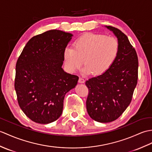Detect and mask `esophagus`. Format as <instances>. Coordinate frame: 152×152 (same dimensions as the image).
<instances>
[{"label": "esophagus", "instance_id": "esophagus-1", "mask_svg": "<svg viewBox=\"0 0 152 152\" xmlns=\"http://www.w3.org/2000/svg\"><path fill=\"white\" fill-rule=\"evenodd\" d=\"M78 82L81 83H83L85 82V80L82 77H80L79 80H78Z\"/></svg>", "mask_w": 152, "mask_h": 152}]
</instances>
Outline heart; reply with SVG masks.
<instances>
[{
    "instance_id": "b5f03b06",
    "label": "heart",
    "mask_w": 152,
    "mask_h": 152,
    "mask_svg": "<svg viewBox=\"0 0 152 152\" xmlns=\"http://www.w3.org/2000/svg\"><path fill=\"white\" fill-rule=\"evenodd\" d=\"M119 52L120 43L116 37L90 33L77 39L73 48H66L63 53V59L70 72L79 70L84 59V72L99 75L113 65Z\"/></svg>"
}]
</instances>
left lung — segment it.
Instances as JSON below:
<instances>
[{
	"instance_id": "8db88e82",
	"label": "left lung",
	"mask_w": 152,
	"mask_h": 152,
	"mask_svg": "<svg viewBox=\"0 0 152 152\" xmlns=\"http://www.w3.org/2000/svg\"><path fill=\"white\" fill-rule=\"evenodd\" d=\"M113 31L120 43L117 59L102 75L86 81L89 89L86 101L88 114L95 121H114L128 107L138 80V57L135 48L119 29L107 26Z\"/></svg>"
}]
</instances>
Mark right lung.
Returning a JSON list of instances; mask_svg holds the SVG:
<instances>
[{
    "instance_id": "right-lung-1",
    "label": "right lung",
    "mask_w": 152,
    "mask_h": 152,
    "mask_svg": "<svg viewBox=\"0 0 152 152\" xmlns=\"http://www.w3.org/2000/svg\"><path fill=\"white\" fill-rule=\"evenodd\" d=\"M72 35L51 30L28 41L17 59L15 89L20 109L31 121L48 124L63 112L65 94L79 77L63 71V53Z\"/></svg>"
}]
</instances>
